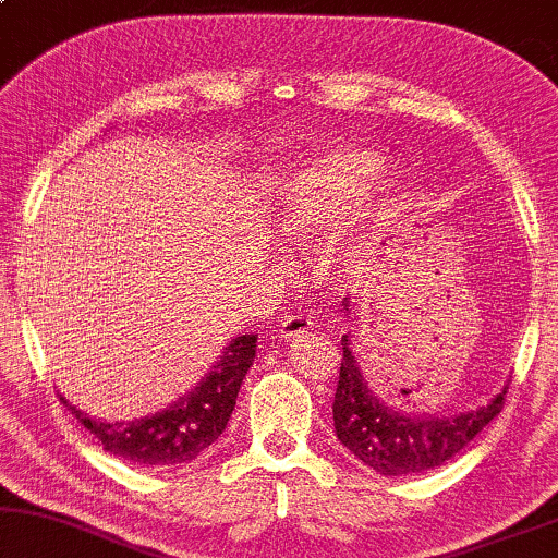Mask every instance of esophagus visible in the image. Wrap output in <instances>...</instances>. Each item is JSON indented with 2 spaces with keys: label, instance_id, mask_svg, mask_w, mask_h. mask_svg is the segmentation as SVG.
<instances>
[{
  "label": "esophagus",
  "instance_id": "esophagus-1",
  "mask_svg": "<svg viewBox=\"0 0 558 558\" xmlns=\"http://www.w3.org/2000/svg\"><path fill=\"white\" fill-rule=\"evenodd\" d=\"M311 331V318L308 316H288L278 328V336L282 341H295Z\"/></svg>",
  "mask_w": 558,
  "mask_h": 558
}]
</instances>
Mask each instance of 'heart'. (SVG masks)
<instances>
[{
    "label": "heart",
    "mask_w": 558,
    "mask_h": 558,
    "mask_svg": "<svg viewBox=\"0 0 558 558\" xmlns=\"http://www.w3.org/2000/svg\"><path fill=\"white\" fill-rule=\"evenodd\" d=\"M387 171V161L372 148L331 146L295 171L282 186L276 222L290 240L318 234L328 222L347 215L359 199L374 190ZM341 268L354 263V255L333 257Z\"/></svg>",
    "instance_id": "b5f03b06"
}]
</instances>
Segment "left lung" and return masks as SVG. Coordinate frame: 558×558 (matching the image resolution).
<instances>
[{"label": "left lung", "instance_id": "8db88e82", "mask_svg": "<svg viewBox=\"0 0 558 558\" xmlns=\"http://www.w3.org/2000/svg\"><path fill=\"white\" fill-rule=\"evenodd\" d=\"M347 318L349 298L341 301ZM343 361L333 397V427L339 442L379 475H417L445 465L465 450L470 439L498 417L508 387L488 404L454 414L404 412L389 407L368 387L364 368L351 347L349 333L341 339Z\"/></svg>", "mask_w": 558, "mask_h": 558}]
</instances>
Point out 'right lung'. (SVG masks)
Wrapping results in <instances>:
<instances>
[{
	"label": "right lung",
	"mask_w": 558,
	"mask_h": 558,
	"mask_svg": "<svg viewBox=\"0 0 558 558\" xmlns=\"http://www.w3.org/2000/svg\"><path fill=\"white\" fill-rule=\"evenodd\" d=\"M255 349L257 333L234 336L197 387L171 402L167 410L146 417L106 422L81 412L62 395L60 402L113 458L144 468L184 465L199 458L225 433L238 402L240 384L255 361Z\"/></svg>",
	"instance_id": "obj_1"
}]
</instances>
